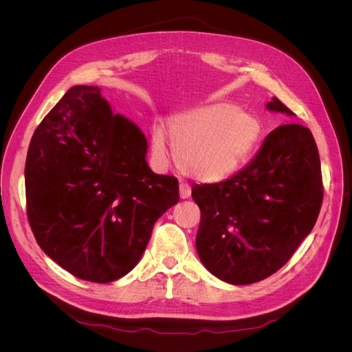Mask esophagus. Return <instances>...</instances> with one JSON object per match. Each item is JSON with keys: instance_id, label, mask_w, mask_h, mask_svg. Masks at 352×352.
I'll use <instances>...</instances> for the list:
<instances>
[{"instance_id": "1", "label": "esophagus", "mask_w": 352, "mask_h": 352, "mask_svg": "<svg viewBox=\"0 0 352 352\" xmlns=\"http://www.w3.org/2000/svg\"><path fill=\"white\" fill-rule=\"evenodd\" d=\"M190 190H192V189H190V186L188 184L182 182L179 185V194H180V198H182V199H186V198L190 197Z\"/></svg>"}]
</instances>
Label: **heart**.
<instances>
[{
	"label": "heart",
	"mask_w": 352,
	"mask_h": 352,
	"mask_svg": "<svg viewBox=\"0 0 352 352\" xmlns=\"http://www.w3.org/2000/svg\"><path fill=\"white\" fill-rule=\"evenodd\" d=\"M179 164L186 173L206 182H217L239 170L261 140V124L232 102L202 105L176 116L168 124ZM153 150L168 154L163 129L153 132Z\"/></svg>",
	"instance_id": "heart-1"
}]
</instances>
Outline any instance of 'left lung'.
Returning <instances> with one entry per match:
<instances>
[{
    "label": "left lung",
    "instance_id": "8db88e82",
    "mask_svg": "<svg viewBox=\"0 0 352 352\" xmlns=\"http://www.w3.org/2000/svg\"><path fill=\"white\" fill-rule=\"evenodd\" d=\"M270 111L294 113L278 98ZM201 210L197 252L216 278L250 285L289 261L316 225L323 201L320 157L311 131L282 124L252 162L220 184L195 185Z\"/></svg>",
    "mask_w": 352,
    "mask_h": 352
}]
</instances>
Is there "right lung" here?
<instances>
[{
    "mask_svg": "<svg viewBox=\"0 0 352 352\" xmlns=\"http://www.w3.org/2000/svg\"><path fill=\"white\" fill-rule=\"evenodd\" d=\"M100 92L73 87L44 117L25 185L42 251L79 279L109 283L140 261L154 223L179 201V182L153 172L144 133Z\"/></svg>",
    "mask_w": 352,
    "mask_h": 352,
    "instance_id": "1",
    "label": "right lung"
}]
</instances>
